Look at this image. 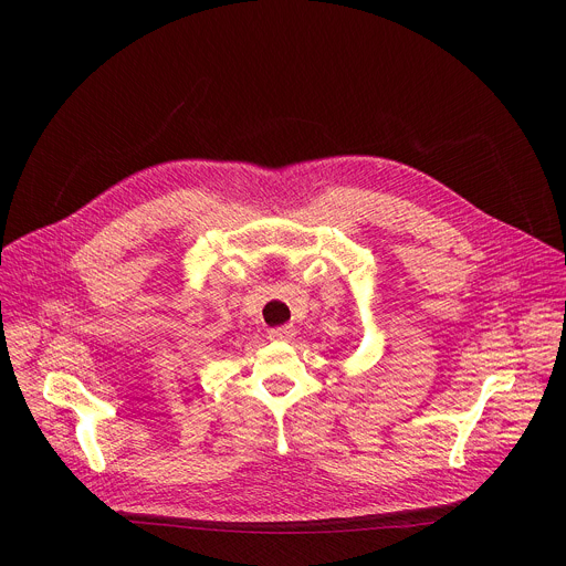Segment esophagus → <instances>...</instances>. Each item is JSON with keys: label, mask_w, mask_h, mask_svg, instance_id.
Returning <instances> with one entry per match:
<instances>
[{"label": "esophagus", "mask_w": 566, "mask_h": 566, "mask_svg": "<svg viewBox=\"0 0 566 566\" xmlns=\"http://www.w3.org/2000/svg\"><path fill=\"white\" fill-rule=\"evenodd\" d=\"M295 327H291V325H286V327H277V329H271L269 332V338L271 340H275V343H291L293 338H295Z\"/></svg>", "instance_id": "34e87169"}]
</instances>
